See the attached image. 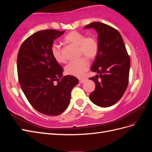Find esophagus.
<instances>
[{
  "instance_id": "esophagus-1",
  "label": "esophagus",
  "mask_w": 152,
  "mask_h": 152,
  "mask_svg": "<svg viewBox=\"0 0 152 152\" xmlns=\"http://www.w3.org/2000/svg\"><path fill=\"white\" fill-rule=\"evenodd\" d=\"M86 81V80H84V79H80L79 80V82L80 84H82V83H84V82Z\"/></svg>"
}]
</instances>
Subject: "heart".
<instances>
[{"instance_id": "1", "label": "heart", "mask_w": 152, "mask_h": 152, "mask_svg": "<svg viewBox=\"0 0 152 152\" xmlns=\"http://www.w3.org/2000/svg\"><path fill=\"white\" fill-rule=\"evenodd\" d=\"M64 40L79 48L80 56H84L89 59H94L99 50L97 39L94 36H87L77 31H72L65 37ZM50 53L54 59L58 63L65 61L61 49L59 45L53 43L50 46ZM86 58H82L78 60L72 61L65 66V72L68 75L81 77L89 67V62Z\"/></svg>"}]
</instances>
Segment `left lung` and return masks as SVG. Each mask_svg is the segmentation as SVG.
<instances>
[{
  "label": "left lung",
  "mask_w": 152,
  "mask_h": 152,
  "mask_svg": "<svg viewBox=\"0 0 152 152\" xmlns=\"http://www.w3.org/2000/svg\"><path fill=\"white\" fill-rule=\"evenodd\" d=\"M91 28L98 34L99 50L91 68L98 75L89 78L96 84L89 98L99 107H108L120 100L127 89L130 58L122 36L115 28L100 22L84 27Z\"/></svg>",
  "instance_id": "8db88e82"
}]
</instances>
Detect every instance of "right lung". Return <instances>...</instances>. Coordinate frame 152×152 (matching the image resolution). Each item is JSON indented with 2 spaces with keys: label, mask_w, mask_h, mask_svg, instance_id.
<instances>
[{
  "label": "right lung",
  "mask_w": 152,
  "mask_h": 152,
  "mask_svg": "<svg viewBox=\"0 0 152 152\" xmlns=\"http://www.w3.org/2000/svg\"><path fill=\"white\" fill-rule=\"evenodd\" d=\"M64 32L54 29L37 31L22 43L18 53V76L23 92L36 110L50 116L65 111L72 89L79 83L74 76H63V68L50 53L54 40Z\"/></svg>",
  "instance_id": "1"
}]
</instances>
